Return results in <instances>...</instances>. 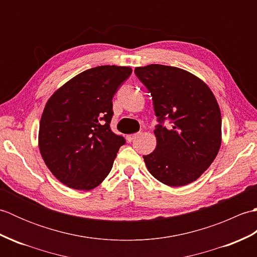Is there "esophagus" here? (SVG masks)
Returning <instances> with one entry per match:
<instances>
[{
  "label": "esophagus",
  "instance_id": "34e87169",
  "mask_svg": "<svg viewBox=\"0 0 257 257\" xmlns=\"http://www.w3.org/2000/svg\"><path fill=\"white\" fill-rule=\"evenodd\" d=\"M139 135H140L139 133L138 134H133V135H127V137H125V139H127L128 143H132V141L137 138Z\"/></svg>",
  "mask_w": 257,
  "mask_h": 257
}]
</instances>
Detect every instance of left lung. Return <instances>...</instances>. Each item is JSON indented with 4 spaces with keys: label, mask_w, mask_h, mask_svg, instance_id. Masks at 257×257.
<instances>
[{
    "label": "left lung",
    "mask_w": 257,
    "mask_h": 257,
    "mask_svg": "<svg viewBox=\"0 0 257 257\" xmlns=\"http://www.w3.org/2000/svg\"><path fill=\"white\" fill-rule=\"evenodd\" d=\"M135 74L154 100L157 147L144 156L149 172L169 187L195 181L214 161L222 141L219 103L203 80L187 70L151 64ZM167 118L171 126L163 123Z\"/></svg>",
    "instance_id": "obj_1"
}]
</instances>
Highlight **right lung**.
<instances>
[{"label": "right lung", "mask_w": 257, "mask_h": 257, "mask_svg": "<svg viewBox=\"0 0 257 257\" xmlns=\"http://www.w3.org/2000/svg\"><path fill=\"white\" fill-rule=\"evenodd\" d=\"M133 73L125 66H98L75 76L47 100L38 148L57 180L88 191L110 172L125 140L110 129L112 97Z\"/></svg>", "instance_id": "obj_1"}]
</instances>
